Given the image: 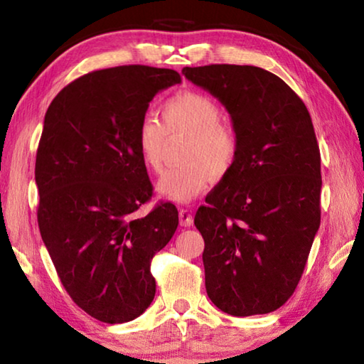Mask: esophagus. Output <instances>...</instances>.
Instances as JSON below:
<instances>
[{
    "label": "esophagus",
    "instance_id": "esophagus-1",
    "mask_svg": "<svg viewBox=\"0 0 364 364\" xmlns=\"http://www.w3.org/2000/svg\"><path fill=\"white\" fill-rule=\"evenodd\" d=\"M178 218H180V225L184 228H188L194 223L193 212L188 210V208H181L180 213H178Z\"/></svg>",
    "mask_w": 364,
    "mask_h": 364
}]
</instances>
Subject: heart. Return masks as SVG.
<instances>
[{"instance_id": "heart-1", "label": "heart", "mask_w": 364, "mask_h": 364, "mask_svg": "<svg viewBox=\"0 0 364 364\" xmlns=\"http://www.w3.org/2000/svg\"><path fill=\"white\" fill-rule=\"evenodd\" d=\"M160 120H141L136 132L139 157L157 173L168 141L186 136L181 151L184 165L159 178L157 193L164 199L188 204L208 186L212 176L221 178L232 168L239 152L237 132L231 122L221 119L220 104L199 91L168 97L160 107Z\"/></svg>"}]
</instances>
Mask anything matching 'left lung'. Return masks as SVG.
<instances>
[{
	"label": "left lung",
	"mask_w": 364,
	"mask_h": 364,
	"mask_svg": "<svg viewBox=\"0 0 364 364\" xmlns=\"http://www.w3.org/2000/svg\"><path fill=\"white\" fill-rule=\"evenodd\" d=\"M223 104L239 136L232 168L199 207L207 295L232 316L278 310L294 294L321 221V156L311 117L260 67H184Z\"/></svg>",
	"instance_id": "8db88e82"
}]
</instances>
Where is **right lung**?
<instances>
[{"label": "right lung", "instance_id": "obj_1", "mask_svg": "<svg viewBox=\"0 0 364 364\" xmlns=\"http://www.w3.org/2000/svg\"><path fill=\"white\" fill-rule=\"evenodd\" d=\"M180 82L171 69L110 67L73 80L46 110L35 164L41 239L67 294L102 323L146 311L151 260L178 228L170 202L136 213L152 197L136 132L152 97Z\"/></svg>", "mask_w": 364, "mask_h": 364}]
</instances>
